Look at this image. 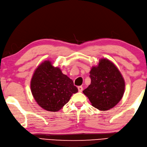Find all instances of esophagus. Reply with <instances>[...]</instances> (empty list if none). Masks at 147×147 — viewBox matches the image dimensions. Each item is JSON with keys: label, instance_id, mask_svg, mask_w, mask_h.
I'll return each instance as SVG.
<instances>
[{"label": "esophagus", "instance_id": "esophagus-1", "mask_svg": "<svg viewBox=\"0 0 147 147\" xmlns=\"http://www.w3.org/2000/svg\"><path fill=\"white\" fill-rule=\"evenodd\" d=\"M78 88L79 92H81L82 91V90H83V88H82V86H78Z\"/></svg>", "mask_w": 147, "mask_h": 147}]
</instances>
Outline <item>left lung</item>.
Segmentation results:
<instances>
[{"label":"left lung","mask_w":147,"mask_h":147,"mask_svg":"<svg viewBox=\"0 0 147 147\" xmlns=\"http://www.w3.org/2000/svg\"><path fill=\"white\" fill-rule=\"evenodd\" d=\"M91 84L83 93L92 106L100 111L114 107L122 99L125 82L115 64L107 58H100L90 71Z\"/></svg>","instance_id":"8db88e82"}]
</instances>
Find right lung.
<instances>
[{
  "label": "right lung",
  "mask_w": 147,
  "mask_h": 147,
  "mask_svg": "<svg viewBox=\"0 0 147 147\" xmlns=\"http://www.w3.org/2000/svg\"><path fill=\"white\" fill-rule=\"evenodd\" d=\"M30 89L38 106L50 112L59 111L78 91L73 80L50 60H45L35 69Z\"/></svg>",
  "instance_id": "right-lung-1"
}]
</instances>
